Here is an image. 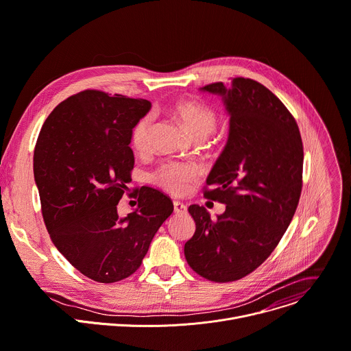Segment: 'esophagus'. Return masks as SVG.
<instances>
[{
  "instance_id": "esophagus-1",
  "label": "esophagus",
  "mask_w": 351,
  "mask_h": 351,
  "mask_svg": "<svg viewBox=\"0 0 351 351\" xmlns=\"http://www.w3.org/2000/svg\"><path fill=\"white\" fill-rule=\"evenodd\" d=\"M173 210L176 214H183V213H186L187 207L180 202H173Z\"/></svg>"
}]
</instances>
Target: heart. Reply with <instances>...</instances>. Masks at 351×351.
Masks as SVG:
<instances>
[{"label":"heart","instance_id":"obj_1","mask_svg":"<svg viewBox=\"0 0 351 351\" xmlns=\"http://www.w3.org/2000/svg\"><path fill=\"white\" fill-rule=\"evenodd\" d=\"M172 113L180 120L184 130L195 140H204L217 125V113L213 108L193 99L178 101L172 106ZM152 116L144 114L132 129L130 138L136 151L144 152L148 148V134L151 130ZM197 179L195 167L179 162H165L152 173V180L172 195H183L189 184Z\"/></svg>","mask_w":351,"mask_h":351}]
</instances>
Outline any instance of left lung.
Instances as JSON below:
<instances>
[{"label":"left lung","instance_id":"1","mask_svg":"<svg viewBox=\"0 0 351 351\" xmlns=\"http://www.w3.org/2000/svg\"><path fill=\"white\" fill-rule=\"evenodd\" d=\"M202 90L219 95L230 114L228 141L204 192L227 207L215 219L203 206L189 207L196 231L184 256L199 276L228 282L258 269L289 228L301 196L304 148L293 114L258 81L238 77L228 88L214 82Z\"/></svg>","mask_w":351,"mask_h":351}]
</instances>
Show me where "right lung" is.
Here are the masks:
<instances>
[{
    "mask_svg": "<svg viewBox=\"0 0 351 351\" xmlns=\"http://www.w3.org/2000/svg\"><path fill=\"white\" fill-rule=\"evenodd\" d=\"M149 109L145 99L86 89L54 108L36 141L34 175L51 242L98 282L132 276L173 211L167 195L143 186L137 208L117 214L134 167L130 133Z\"/></svg>",
    "mask_w": 351,
    "mask_h": 351,
    "instance_id": "right-lung-1",
    "label": "right lung"
}]
</instances>
